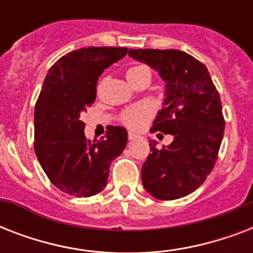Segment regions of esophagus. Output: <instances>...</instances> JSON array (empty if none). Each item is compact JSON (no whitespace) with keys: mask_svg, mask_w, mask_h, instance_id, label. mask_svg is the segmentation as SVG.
<instances>
[{"mask_svg":"<svg viewBox=\"0 0 253 253\" xmlns=\"http://www.w3.org/2000/svg\"><path fill=\"white\" fill-rule=\"evenodd\" d=\"M138 138H139L138 134H135V132H128V139H130V140H135V139H138Z\"/></svg>","mask_w":253,"mask_h":253,"instance_id":"1","label":"esophagus"}]
</instances>
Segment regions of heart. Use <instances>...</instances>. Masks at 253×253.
Here are the masks:
<instances>
[{
    "mask_svg": "<svg viewBox=\"0 0 253 253\" xmlns=\"http://www.w3.org/2000/svg\"><path fill=\"white\" fill-rule=\"evenodd\" d=\"M146 71L150 72V69L146 67H132L127 71V77L134 76L140 72H146ZM152 115H154V107L151 106L150 103H138L134 106L127 107L126 110L123 111L122 121L127 127L136 130V128H142L150 121Z\"/></svg>",
    "mask_w": 253,
    "mask_h": 253,
    "instance_id": "heart-1",
    "label": "heart"
}]
</instances>
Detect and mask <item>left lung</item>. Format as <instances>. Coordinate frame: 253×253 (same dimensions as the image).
Listing matches in <instances>:
<instances>
[{
  "label": "left lung",
  "instance_id": "left-lung-1",
  "mask_svg": "<svg viewBox=\"0 0 253 253\" xmlns=\"http://www.w3.org/2000/svg\"><path fill=\"white\" fill-rule=\"evenodd\" d=\"M166 83V98L151 132L173 135V142L151 152L142 167L143 186L163 201L177 200L204 184L214 168L224 134L219 94L208 68L178 49H130Z\"/></svg>",
  "mask_w": 253,
  "mask_h": 253
}]
</instances>
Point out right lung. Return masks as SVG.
<instances>
[{
  "instance_id": "obj_1",
  "label": "right lung",
  "mask_w": 253,
  "mask_h": 253,
  "mask_svg": "<svg viewBox=\"0 0 253 253\" xmlns=\"http://www.w3.org/2000/svg\"><path fill=\"white\" fill-rule=\"evenodd\" d=\"M126 53L123 47L76 49L60 57L44 79L34 113V148L49 181L67 194L90 197L103 190L111 162L126 147V128L110 126L106 139L89 140L80 119L95 101L103 69Z\"/></svg>"
}]
</instances>
